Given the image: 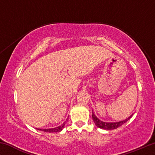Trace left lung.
Wrapping results in <instances>:
<instances>
[{
    "label": "left lung",
    "mask_w": 155,
    "mask_h": 155,
    "mask_svg": "<svg viewBox=\"0 0 155 155\" xmlns=\"http://www.w3.org/2000/svg\"><path fill=\"white\" fill-rule=\"evenodd\" d=\"M133 115H131L130 117H128L127 119H126L124 120H122V121L120 122H104L101 120H100L98 117H97L95 115H94V112L92 111V118L95 124L97 126V127L103 128V129H105V130H113V129H115V128L120 127V126H122V124H124L125 122H127L128 120H129L131 116Z\"/></svg>",
    "instance_id": "left-lung-1"
}]
</instances>
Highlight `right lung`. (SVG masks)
I'll use <instances>...</instances> for the list:
<instances>
[{"label": "right lung", "instance_id": "add662e5", "mask_svg": "<svg viewBox=\"0 0 155 155\" xmlns=\"http://www.w3.org/2000/svg\"><path fill=\"white\" fill-rule=\"evenodd\" d=\"M65 124V122L63 123V124L61 126H59V127H58L54 128H47V129H41V128H40V129H39V128H38V130L44 131V132H48V133L59 132V131H61L63 129V128L64 127Z\"/></svg>", "mask_w": 155, "mask_h": 155}]
</instances>
